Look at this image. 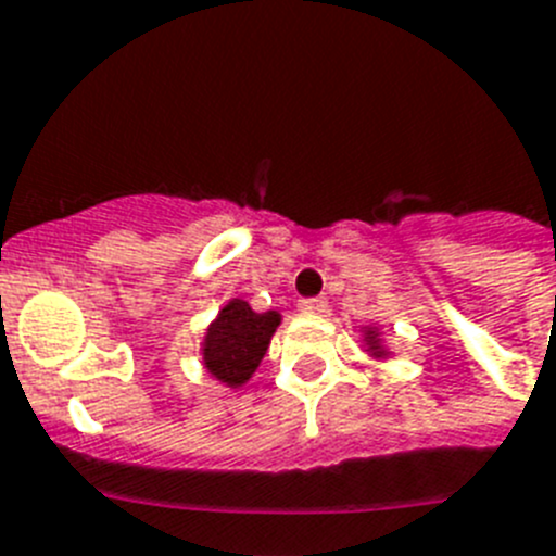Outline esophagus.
<instances>
[{
	"label": "esophagus",
	"instance_id": "34e87169",
	"mask_svg": "<svg viewBox=\"0 0 556 556\" xmlns=\"http://www.w3.org/2000/svg\"><path fill=\"white\" fill-rule=\"evenodd\" d=\"M299 309L307 315H320L326 313V302L324 299H304V302H299Z\"/></svg>",
	"mask_w": 556,
	"mask_h": 556
}]
</instances>
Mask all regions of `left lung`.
Returning a JSON list of instances; mask_svg holds the SVG:
<instances>
[{
    "mask_svg": "<svg viewBox=\"0 0 556 556\" xmlns=\"http://www.w3.org/2000/svg\"><path fill=\"white\" fill-rule=\"evenodd\" d=\"M359 349L362 354L370 356L376 365H387V362L395 359V345L387 337L381 324H367L359 329Z\"/></svg>",
    "mask_w": 556,
    "mask_h": 556,
    "instance_id": "obj_1",
    "label": "left lung"
}]
</instances>
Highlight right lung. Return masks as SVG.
<instances>
[{"mask_svg": "<svg viewBox=\"0 0 556 556\" xmlns=\"http://www.w3.org/2000/svg\"><path fill=\"white\" fill-rule=\"evenodd\" d=\"M279 324L282 315L277 309L254 313L241 295L230 299L202 334L200 362L207 376L236 392L247 387L261 367Z\"/></svg>", "mask_w": 556, "mask_h": 556, "instance_id": "obj_1", "label": "right lung"}]
</instances>
